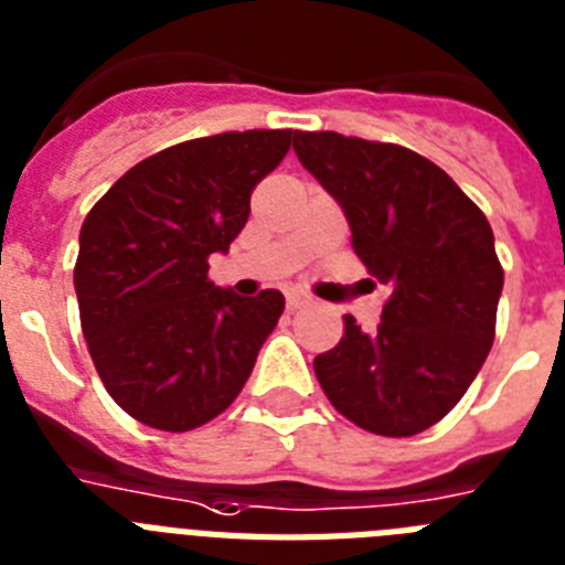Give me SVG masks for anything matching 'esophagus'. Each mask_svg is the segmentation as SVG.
<instances>
[{"instance_id":"1","label":"esophagus","mask_w":565,"mask_h":565,"mask_svg":"<svg viewBox=\"0 0 565 565\" xmlns=\"http://www.w3.org/2000/svg\"><path fill=\"white\" fill-rule=\"evenodd\" d=\"M286 302H288V309H306V306H311L315 302V297L311 294H306L302 288H291V291L286 294Z\"/></svg>"}]
</instances>
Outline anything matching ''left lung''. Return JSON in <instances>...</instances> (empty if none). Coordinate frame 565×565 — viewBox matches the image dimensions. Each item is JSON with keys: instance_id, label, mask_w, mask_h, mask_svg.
Wrapping results in <instances>:
<instances>
[{"instance_id": "8db88e82", "label": "left lung", "mask_w": 565, "mask_h": 565, "mask_svg": "<svg viewBox=\"0 0 565 565\" xmlns=\"http://www.w3.org/2000/svg\"><path fill=\"white\" fill-rule=\"evenodd\" d=\"M294 152L390 291L375 332L343 317L338 347L315 358L317 381L363 430L416 436L459 404L493 347L502 265L491 225L441 167L398 143L297 129Z\"/></svg>"}]
</instances>
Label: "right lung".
Here are the masks:
<instances>
[{"label": "right lung", "instance_id": "obj_1", "mask_svg": "<svg viewBox=\"0 0 565 565\" xmlns=\"http://www.w3.org/2000/svg\"><path fill=\"white\" fill-rule=\"evenodd\" d=\"M291 129L175 143L124 172L81 227L74 291L106 393L147 427L195 430L225 413L274 332L286 297H239L207 279L250 193L286 158Z\"/></svg>", "mask_w": 565, "mask_h": 565}]
</instances>
